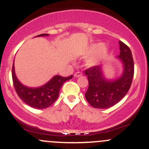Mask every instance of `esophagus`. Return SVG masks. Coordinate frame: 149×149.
<instances>
[{
	"label": "esophagus",
	"instance_id": "1",
	"mask_svg": "<svg viewBox=\"0 0 149 149\" xmlns=\"http://www.w3.org/2000/svg\"><path fill=\"white\" fill-rule=\"evenodd\" d=\"M82 75V73L81 71H78L76 73H74V76L75 77H79V76H81Z\"/></svg>",
	"mask_w": 149,
	"mask_h": 149
}]
</instances>
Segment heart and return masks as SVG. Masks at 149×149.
Listing matches in <instances>:
<instances>
[{
  "label": "heart",
  "instance_id": "obj_1",
  "mask_svg": "<svg viewBox=\"0 0 149 149\" xmlns=\"http://www.w3.org/2000/svg\"><path fill=\"white\" fill-rule=\"evenodd\" d=\"M105 45L103 44H95L92 47V52L94 53H99V52H102L105 50ZM96 63V60L95 58H92L90 60H88V65H94Z\"/></svg>",
  "mask_w": 149,
  "mask_h": 149
}]
</instances>
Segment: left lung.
I'll use <instances>...</instances> for the list:
<instances>
[{
  "label": "left lung",
  "mask_w": 149,
  "mask_h": 149,
  "mask_svg": "<svg viewBox=\"0 0 149 149\" xmlns=\"http://www.w3.org/2000/svg\"><path fill=\"white\" fill-rule=\"evenodd\" d=\"M120 54L118 56L124 65V73L119 79L108 81L104 78L100 65L86 69L89 87L85 93L87 102L96 108H108L119 102L126 95L134 76V61L129 47L119 41Z\"/></svg>",
  "instance_id": "obj_1"
}]
</instances>
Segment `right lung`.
Returning a JSON list of instances; mask_svg holds the SVG:
<instances>
[{
  "label": "right lung",
  "mask_w": 149,
  "mask_h": 149,
  "mask_svg": "<svg viewBox=\"0 0 149 149\" xmlns=\"http://www.w3.org/2000/svg\"><path fill=\"white\" fill-rule=\"evenodd\" d=\"M43 33L37 36H48ZM12 80L14 89L20 99L29 106L38 109H44L51 106L59 96V92L65 81L73 78V75L68 77L55 76L47 84L38 88H28L23 86L17 79L14 73V65H12Z\"/></svg>",
  "instance_id": "add662e5"
}]
</instances>
